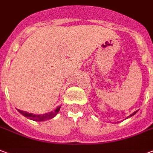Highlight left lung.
Segmentation results:
<instances>
[{
  "instance_id": "obj_1",
  "label": "left lung",
  "mask_w": 153,
  "mask_h": 153,
  "mask_svg": "<svg viewBox=\"0 0 153 153\" xmlns=\"http://www.w3.org/2000/svg\"><path fill=\"white\" fill-rule=\"evenodd\" d=\"M136 112H137V111L134 112V113H133V114H131V115H130V116H131H131H133V115H134V114H136Z\"/></svg>"
}]
</instances>
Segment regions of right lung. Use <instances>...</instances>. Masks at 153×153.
Listing matches in <instances>:
<instances>
[{"label": "right lung", "instance_id": "1", "mask_svg": "<svg viewBox=\"0 0 153 153\" xmlns=\"http://www.w3.org/2000/svg\"><path fill=\"white\" fill-rule=\"evenodd\" d=\"M60 108L61 107H57L56 108V110L53 112H50V113H48V114H45L43 115H37V114H30V113H27V112L22 111V110H19V112L20 114H22L24 117H27L29 119L33 120V121H36V122H43V121H46V120L51 119L56 116L57 113L59 112Z\"/></svg>", "mask_w": 153, "mask_h": 153}]
</instances>
